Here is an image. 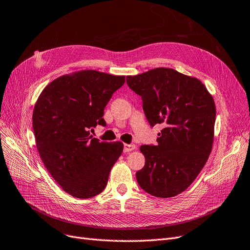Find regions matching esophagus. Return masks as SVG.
<instances>
[{"instance_id":"1","label":"esophagus","mask_w":250,"mask_h":250,"mask_svg":"<svg viewBox=\"0 0 250 250\" xmlns=\"http://www.w3.org/2000/svg\"><path fill=\"white\" fill-rule=\"evenodd\" d=\"M135 148H136L135 145H128V144H125V145H124V152H125V153L131 152V151H133V149H135Z\"/></svg>"}]
</instances>
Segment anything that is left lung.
<instances>
[{
    "label": "left lung",
    "instance_id": "8db88e82",
    "mask_svg": "<svg viewBox=\"0 0 250 250\" xmlns=\"http://www.w3.org/2000/svg\"><path fill=\"white\" fill-rule=\"evenodd\" d=\"M127 85L142 96L149 125L163 126L157 146L139 148L146 164L137 183L149 195L174 197L192 185L211 153L213 97L199 79L167 67L127 76Z\"/></svg>",
    "mask_w": 250,
    "mask_h": 250
}]
</instances>
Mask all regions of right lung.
I'll return each instance as SVG.
<instances>
[{"instance_id":"obj_1","label":"right lung","mask_w":250,"mask_h":250,"mask_svg":"<svg viewBox=\"0 0 250 250\" xmlns=\"http://www.w3.org/2000/svg\"><path fill=\"white\" fill-rule=\"evenodd\" d=\"M125 76L82 69L58 77L39 95L33 113L36 146L64 192L87 199L102 193L123 152L121 142H99L90 130L105 125L104 107Z\"/></svg>"}]
</instances>
